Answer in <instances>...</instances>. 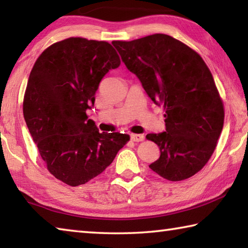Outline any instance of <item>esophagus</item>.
<instances>
[{
	"label": "esophagus",
	"mask_w": 248,
	"mask_h": 248,
	"mask_svg": "<svg viewBox=\"0 0 248 248\" xmlns=\"http://www.w3.org/2000/svg\"><path fill=\"white\" fill-rule=\"evenodd\" d=\"M131 140L133 142H141V141L144 140V136H143V134H134V133H132L131 134Z\"/></svg>",
	"instance_id": "34e87169"
}]
</instances>
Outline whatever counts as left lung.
I'll return each mask as SVG.
<instances>
[{
	"instance_id": "8db88e82",
	"label": "left lung",
	"mask_w": 248,
	"mask_h": 248,
	"mask_svg": "<svg viewBox=\"0 0 248 248\" xmlns=\"http://www.w3.org/2000/svg\"><path fill=\"white\" fill-rule=\"evenodd\" d=\"M112 45L149 97L164 108L166 131L149 133L159 158L150 169L170 182L191 177L215 152L224 106L215 79L194 49L164 33Z\"/></svg>"
}]
</instances>
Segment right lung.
Wrapping results in <instances>:
<instances>
[{
  "label": "right lung",
  "instance_id": "obj_1",
  "mask_svg": "<svg viewBox=\"0 0 248 248\" xmlns=\"http://www.w3.org/2000/svg\"><path fill=\"white\" fill-rule=\"evenodd\" d=\"M120 58L107 41L70 37L44 50L29 74L23 112L47 170L59 180L83 185L103 173L128 134L99 131L86 109Z\"/></svg>",
  "mask_w": 248,
  "mask_h": 248
}]
</instances>
